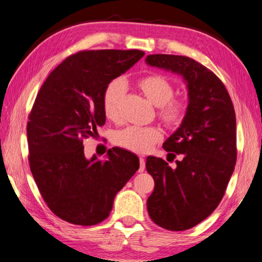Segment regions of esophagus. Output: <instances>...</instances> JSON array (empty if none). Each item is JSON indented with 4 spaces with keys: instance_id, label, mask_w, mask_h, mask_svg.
I'll list each match as a JSON object with an SVG mask.
<instances>
[{
    "instance_id": "1",
    "label": "esophagus",
    "mask_w": 262,
    "mask_h": 262,
    "mask_svg": "<svg viewBox=\"0 0 262 262\" xmlns=\"http://www.w3.org/2000/svg\"><path fill=\"white\" fill-rule=\"evenodd\" d=\"M139 172L144 171V169H145V159L143 157H139Z\"/></svg>"
}]
</instances>
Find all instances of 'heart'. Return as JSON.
I'll return each mask as SVG.
<instances>
[{
    "instance_id": "1",
    "label": "heart",
    "mask_w": 262,
    "mask_h": 262,
    "mask_svg": "<svg viewBox=\"0 0 262 262\" xmlns=\"http://www.w3.org/2000/svg\"><path fill=\"white\" fill-rule=\"evenodd\" d=\"M138 89L154 106L158 107V118L169 128H176L187 116L185 100L173 99L175 86L161 74H150L138 81ZM126 86L120 79L110 81L103 94V110L106 118L118 122L122 118V103ZM162 132L157 127L128 126L117 131L113 142L120 147L136 154H146L162 140Z\"/></svg>"
}]
</instances>
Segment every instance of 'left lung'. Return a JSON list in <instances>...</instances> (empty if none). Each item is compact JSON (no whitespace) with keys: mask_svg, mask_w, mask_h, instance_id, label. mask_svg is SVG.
<instances>
[{"mask_svg":"<svg viewBox=\"0 0 262 262\" xmlns=\"http://www.w3.org/2000/svg\"><path fill=\"white\" fill-rule=\"evenodd\" d=\"M145 62L181 75L187 84V116L163 144L171 161L180 155L176 168L162 158H146V170L155 181L146 203L150 219L168 230H187L216 209L233 175L236 163L234 106L222 81L194 59L152 54Z\"/></svg>","mask_w":262,"mask_h":262,"instance_id":"1","label":"left lung"}]
</instances>
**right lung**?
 <instances>
[{"label": "right lung", "mask_w": 262, "mask_h": 262, "mask_svg": "<svg viewBox=\"0 0 262 262\" xmlns=\"http://www.w3.org/2000/svg\"><path fill=\"white\" fill-rule=\"evenodd\" d=\"M143 55L138 49L79 52L53 70L37 93L27 124L30 171L49 209L63 221H104L117 192L139 169V158L120 147L110 149L105 161L87 159L82 139L105 124V87Z\"/></svg>", "instance_id": "1"}]
</instances>
